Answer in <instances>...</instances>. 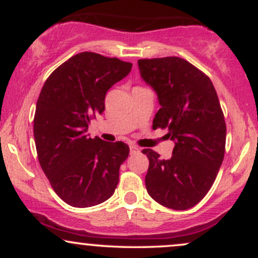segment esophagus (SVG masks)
<instances>
[{"instance_id": "1", "label": "esophagus", "mask_w": 258, "mask_h": 258, "mask_svg": "<svg viewBox=\"0 0 258 258\" xmlns=\"http://www.w3.org/2000/svg\"><path fill=\"white\" fill-rule=\"evenodd\" d=\"M130 152H131V154H136L139 152V148L136 147V146H130Z\"/></svg>"}]
</instances>
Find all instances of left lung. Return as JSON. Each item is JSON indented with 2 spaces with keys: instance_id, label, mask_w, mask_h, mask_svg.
<instances>
[{
  "instance_id": "obj_1",
  "label": "left lung",
  "mask_w": 258,
  "mask_h": 258,
  "mask_svg": "<svg viewBox=\"0 0 258 258\" xmlns=\"http://www.w3.org/2000/svg\"><path fill=\"white\" fill-rule=\"evenodd\" d=\"M143 81L155 91L160 104L153 128H168L174 142L171 159H149L146 186L160 205L186 210L197 205L214 184L226 149V122L217 93L203 72L184 59H139Z\"/></svg>"
}]
</instances>
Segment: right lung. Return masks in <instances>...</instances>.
I'll list each match as a JSON object with an SVG mask.
<instances>
[{
    "label": "right lung",
    "instance_id": "obj_1",
    "mask_svg": "<svg viewBox=\"0 0 258 258\" xmlns=\"http://www.w3.org/2000/svg\"><path fill=\"white\" fill-rule=\"evenodd\" d=\"M132 64L98 53L68 59L44 82L36 103L34 137L41 168L61 200L74 207L104 203L119 183L130 148L87 133L104 111L105 94L126 78Z\"/></svg>",
    "mask_w": 258,
    "mask_h": 258
}]
</instances>
